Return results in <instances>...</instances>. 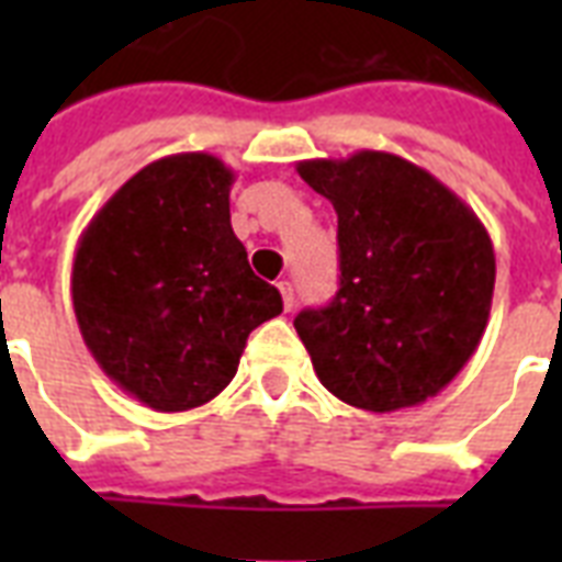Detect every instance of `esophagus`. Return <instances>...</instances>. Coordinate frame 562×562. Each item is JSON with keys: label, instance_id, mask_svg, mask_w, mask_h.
<instances>
[{"label": "esophagus", "instance_id": "1", "mask_svg": "<svg viewBox=\"0 0 562 562\" xmlns=\"http://www.w3.org/2000/svg\"><path fill=\"white\" fill-rule=\"evenodd\" d=\"M280 294H282V308L291 312V308H294V289H291V282H280Z\"/></svg>", "mask_w": 562, "mask_h": 562}]
</instances>
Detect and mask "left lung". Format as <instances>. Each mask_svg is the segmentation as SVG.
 I'll use <instances>...</instances> for the list:
<instances>
[{
    "mask_svg": "<svg viewBox=\"0 0 562 562\" xmlns=\"http://www.w3.org/2000/svg\"><path fill=\"white\" fill-rule=\"evenodd\" d=\"M335 206L341 289L294 317L326 391L356 408H414L461 373L487 329L496 254L472 206L387 151L303 160Z\"/></svg>",
    "mask_w": 562,
    "mask_h": 562,
    "instance_id": "8db88e82",
    "label": "left lung"
}]
</instances>
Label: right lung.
<instances>
[{"label":"right lung","mask_w":562,"mask_h":562,"mask_svg":"<svg viewBox=\"0 0 562 562\" xmlns=\"http://www.w3.org/2000/svg\"><path fill=\"white\" fill-rule=\"evenodd\" d=\"M236 171L203 151L148 162L78 238L72 306L99 368L162 414L215 400L247 335L282 312L229 224Z\"/></svg>","instance_id":"obj_1"}]
</instances>
